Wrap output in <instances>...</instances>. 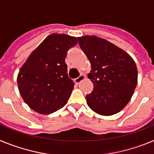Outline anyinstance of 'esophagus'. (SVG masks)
<instances>
[{"instance_id": "1", "label": "esophagus", "mask_w": 154, "mask_h": 154, "mask_svg": "<svg viewBox=\"0 0 154 154\" xmlns=\"http://www.w3.org/2000/svg\"><path fill=\"white\" fill-rule=\"evenodd\" d=\"M85 79V75L82 74V75H80L79 76L78 78H76L75 79V82L76 84H79L80 82H81L82 81V80Z\"/></svg>"}]
</instances>
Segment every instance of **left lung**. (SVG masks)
<instances>
[{
	"mask_svg": "<svg viewBox=\"0 0 154 154\" xmlns=\"http://www.w3.org/2000/svg\"><path fill=\"white\" fill-rule=\"evenodd\" d=\"M92 66L88 78L93 90L85 99L89 108L103 116L117 113L130 102L137 84V68L127 52L94 35L78 38Z\"/></svg>",
	"mask_w": 154,
	"mask_h": 154,
	"instance_id": "left-lung-1",
	"label": "left lung"
}]
</instances>
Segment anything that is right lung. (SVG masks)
Returning <instances> with one entry per match:
<instances>
[{
  "instance_id": "add662e5",
  "label": "right lung",
  "mask_w": 154,
  "mask_h": 154,
  "mask_svg": "<svg viewBox=\"0 0 154 154\" xmlns=\"http://www.w3.org/2000/svg\"><path fill=\"white\" fill-rule=\"evenodd\" d=\"M77 44L75 37L51 34L31 52L17 75L24 103L35 112L50 114L62 108L75 83L68 75L65 58Z\"/></svg>"
}]
</instances>
